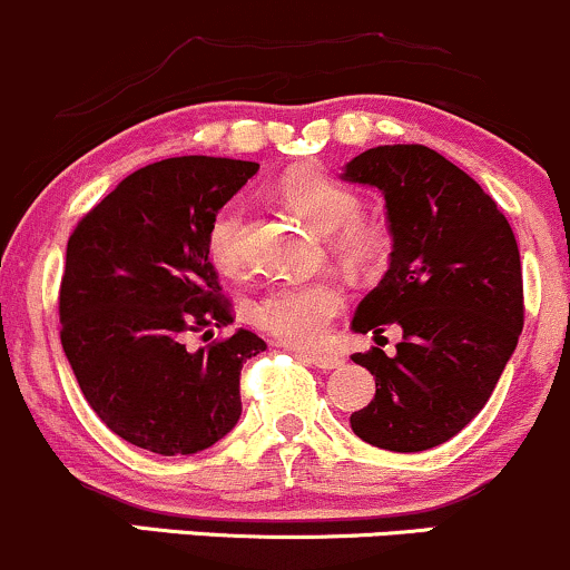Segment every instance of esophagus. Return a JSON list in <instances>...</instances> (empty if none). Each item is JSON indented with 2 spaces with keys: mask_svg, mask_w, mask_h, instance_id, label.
<instances>
[{
  "mask_svg": "<svg viewBox=\"0 0 570 570\" xmlns=\"http://www.w3.org/2000/svg\"><path fill=\"white\" fill-rule=\"evenodd\" d=\"M297 354L303 356L305 362H311V365L322 367V371H335V367L343 365V356L335 352H327V348H324V352H299L297 348Z\"/></svg>",
  "mask_w": 570,
  "mask_h": 570,
  "instance_id": "obj_1",
  "label": "esophagus"
}]
</instances>
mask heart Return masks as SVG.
<instances>
[{
  "instance_id": "heart-1",
  "label": "heart",
  "mask_w": 570,
  "mask_h": 570,
  "mask_svg": "<svg viewBox=\"0 0 570 570\" xmlns=\"http://www.w3.org/2000/svg\"><path fill=\"white\" fill-rule=\"evenodd\" d=\"M281 194L297 216L318 233H333L335 254L352 267L376 265L386 248L384 229L365 222L360 194L316 167H297L281 180ZM246 208L240 199L224 205L208 227V254L218 271L233 273L243 265ZM343 305V289L333 278L281 281L267 286L248 305L254 327L292 346H314L327 335L330 322Z\"/></svg>"
}]
</instances>
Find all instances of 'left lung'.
Masks as SVG:
<instances>
[{
	"mask_svg": "<svg viewBox=\"0 0 570 570\" xmlns=\"http://www.w3.org/2000/svg\"><path fill=\"white\" fill-rule=\"evenodd\" d=\"M343 178L386 199L390 271L360 303L354 333L403 330L392 356L354 354L376 395L352 430L371 446L424 452L484 409L524 324L522 262L498 203L428 146H379L354 156Z\"/></svg>",
	"mask_w": 570,
	"mask_h": 570,
	"instance_id": "8db88e82",
	"label": "left lung"
}]
</instances>
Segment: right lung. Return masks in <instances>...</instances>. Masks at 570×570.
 <instances>
[{
	"mask_svg": "<svg viewBox=\"0 0 570 570\" xmlns=\"http://www.w3.org/2000/svg\"><path fill=\"white\" fill-rule=\"evenodd\" d=\"M256 161L175 156L124 178L67 240L61 346L80 392L124 441L194 454L240 419V371L267 343L252 330L186 348L233 324L208 227Z\"/></svg>",
	"mask_w": 570,
	"mask_h": 570,
	"instance_id": "obj_1",
	"label": "right lung"
}]
</instances>
